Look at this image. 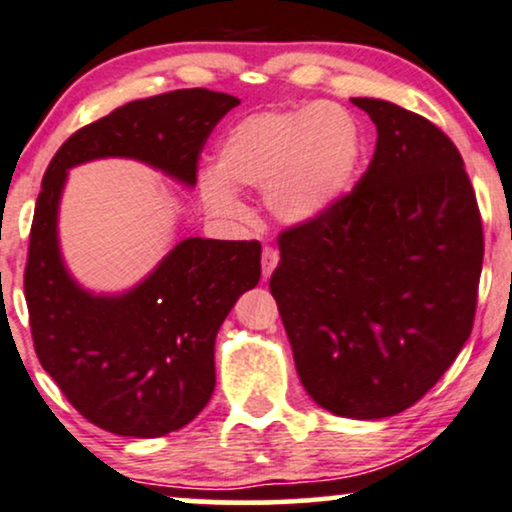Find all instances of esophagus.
Masks as SVG:
<instances>
[{
	"label": "esophagus",
	"mask_w": 512,
	"mask_h": 512,
	"mask_svg": "<svg viewBox=\"0 0 512 512\" xmlns=\"http://www.w3.org/2000/svg\"><path fill=\"white\" fill-rule=\"evenodd\" d=\"M280 261V254L273 249V246H263V254H261V266H263V280H268L273 275V270Z\"/></svg>",
	"instance_id": "34e87169"
}]
</instances>
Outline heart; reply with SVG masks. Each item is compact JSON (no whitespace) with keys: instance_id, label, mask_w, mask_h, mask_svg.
Returning a JSON list of instances; mask_svg holds the SVG:
<instances>
[{"instance_id":"obj_1","label":"heart","mask_w":512,"mask_h":512,"mask_svg":"<svg viewBox=\"0 0 512 512\" xmlns=\"http://www.w3.org/2000/svg\"><path fill=\"white\" fill-rule=\"evenodd\" d=\"M363 151L361 125L342 104L249 113L220 142L216 173L201 175V201L213 216L237 220L246 206L235 189H266L277 220L313 223L351 192Z\"/></svg>"}]
</instances>
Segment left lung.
<instances>
[{"label": "left lung", "instance_id": "obj_1", "mask_svg": "<svg viewBox=\"0 0 512 512\" xmlns=\"http://www.w3.org/2000/svg\"><path fill=\"white\" fill-rule=\"evenodd\" d=\"M351 102L377 125L370 166L327 216L280 232L270 294L308 396L377 420L420 401L468 342L484 235L456 144L401 106Z\"/></svg>", "mask_w": 512, "mask_h": 512}]
</instances>
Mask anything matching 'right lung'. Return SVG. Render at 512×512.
Returning <instances> with one entry per match:
<instances>
[{
	"mask_svg": "<svg viewBox=\"0 0 512 512\" xmlns=\"http://www.w3.org/2000/svg\"><path fill=\"white\" fill-rule=\"evenodd\" d=\"M237 104L194 87L118 106L73 132L42 178L23 277L35 353L71 406L106 432L151 439L197 418L216 387L220 325L261 277V244L182 239L142 285L94 296L61 261L66 170L125 156L194 185L208 135Z\"/></svg>",
	"mask_w": 512,
	"mask_h": 512,
	"instance_id": "1",
	"label": "right lung"
}]
</instances>
